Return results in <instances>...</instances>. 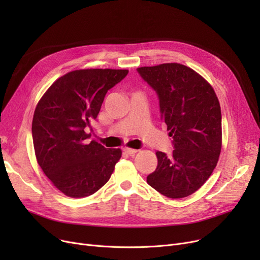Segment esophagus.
<instances>
[{"label":"esophagus","instance_id":"34e87169","mask_svg":"<svg viewBox=\"0 0 260 260\" xmlns=\"http://www.w3.org/2000/svg\"><path fill=\"white\" fill-rule=\"evenodd\" d=\"M123 151H124V152H125L126 154H128V155H134V154H136V153L138 152L137 149L129 148V147H124V148H123Z\"/></svg>","mask_w":260,"mask_h":260}]
</instances>
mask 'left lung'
Masks as SVG:
<instances>
[{
    "instance_id": "left-lung-1",
    "label": "left lung",
    "mask_w": 260,
    "mask_h": 260,
    "mask_svg": "<svg viewBox=\"0 0 260 260\" xmlns=\"http://www.w3.org/2000/svg\"><path fill=\"white\" fill-rule=\"evenodd\" d=\"M157 93L161 120L173 137L171 155L157 152L147 183L169 198L195 193L212 175L221 151V109L213 87L192 68L166 63L137 68Z\"/></svg>"
}]
</instances>
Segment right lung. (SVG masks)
Instances as JSON below:
<instances>
[{
    "instance_id": "obj_1",
    "label": "right lung",
    "mask_w": 260,
    "mask_h": 260,
    "mask_svg": "<svg viewBox=\"0 0 260 260\" xmlns=\"http://www.w3.org/2000/svg\"><path fill=\"white\" fill-rule=\"evenodd\" d=\"M127 70H79L59 78L39 101L32 140L39 166L52 184L72 198L100 189L121 158L120 148H105L88 139L108 89Z\"/></svg>"
}]
</instances>
